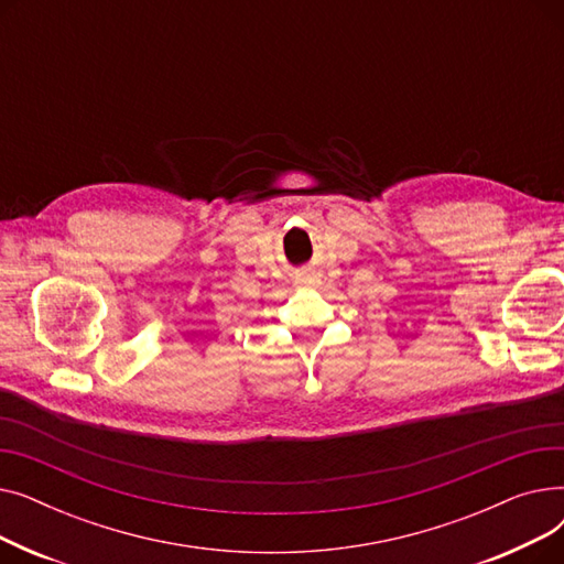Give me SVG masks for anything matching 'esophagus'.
<instances>
[{"label": "esophagus", "mask_w": 564, "mask_h": 564, "mask_svg": "<svg viewBox=\"0 0 564 564\" xmlns=\"http://www.w3.org/2000/svg\"><path fill=\"white\" fill-rule=\"evenodd\" d=\"M306 281H311V279H306Z\"/></svg>", "instance_id": "34e87169"}]
</instances>
